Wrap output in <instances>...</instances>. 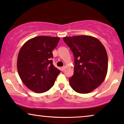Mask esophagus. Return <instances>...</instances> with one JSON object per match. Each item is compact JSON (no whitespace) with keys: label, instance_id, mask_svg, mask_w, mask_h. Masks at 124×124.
<instances>
[{"label":"esophagus","instance_id":"1","mask_svg":"<svg viewBox=\"0 0 124 124\" xmlns=\"http://www.w3.org/2000/svg\"><path fill=\"white\" fill-rule=\"evenodd\" d=\"M64 69H65V67L64 66H63V67H61V70H62V71H63L64 70Z\"/></svg>","mask_w":124,"mask_h":124}]
</instances>
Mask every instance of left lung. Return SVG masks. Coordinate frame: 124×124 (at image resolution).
Wrapping results in <instances>:
<instances>
[{
	"label": "left lung",
	"mask_w": 124,
	"mask_h": 124,
	"mask_svg": "<svg viewBox=\"0 0 124 124\" xmlns=\"http://www.w3.org/2000/svg\"><path fill=\"white\" fill-rule=\"evenodd\" d=\"M63 40L74 57V74L70 78L71 88L86 94L102 84L108 70L106 50L99 40L88 36L65 37Z\"/></svg>",
	"instance_id": "obj_1"
}]
</instances>
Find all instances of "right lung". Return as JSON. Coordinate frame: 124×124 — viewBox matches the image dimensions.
I'll list each match as a JSON object with an SVG mask.
<instances>
[{
  "instance_id": "1",
  "label": "right lung",
  "mask_w": 124,
  "mask_h": 124,
  "mask_svg": "<svg viewBox=\"0 0 124 124\" xmlns=\"http://www.w3.org/2000/svg\"><path fill=\"white\" fill-rule=\"evenodd\" d=\"M59 37L38 36L22 46L17 57V71L25 85L36 93L48 91L53 86L60 71L53 64L52 51Z\"/></svg>"
}]
</instances>
